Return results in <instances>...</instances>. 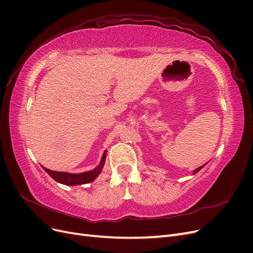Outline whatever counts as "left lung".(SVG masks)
Segmentation results:
<instances>
[{"label":"left lung","instance_id":"obj_1","mask_svg":"<svg viewBox=\"0 0 253 253\" xmlns=\"http://www.w3.org/2000/svg\"><path fill=\"white\" fill-rule=\"evenodd\" d=\"M204 167H205V165H204V166H202V167H200V168H197V169H195V170H194V172H193V174H196V173H197V172H198V171H200V170H202V169H203V168H204Z\"/></svg>","mask_w":253,"mask_h":253}]
</instances>
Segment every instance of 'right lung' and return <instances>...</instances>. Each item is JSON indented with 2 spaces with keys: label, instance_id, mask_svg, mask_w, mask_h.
Returning <instances> with one entry per match:
<instances>
[{
  "label": "right lung",
  "instance_id": "obj_1",
  "mask_svg": "<svg viewBox=\"0 0 253 253\" xmlns=\"http://www.w3.org/2000/svg\"><path fill=\"white\" fill-rule=\"evenodd\" d=\"M105 157H106V151H104V153H103L100 164H99V166H97L94 170L80 173V174H72V173H66V172L52 171V170L46 169V168H44V167H43V169L45 170V172H47V174L50 176L51 178H53L60 183H63V185H66V186L84 185V183L91 182L93 180H95V178L98 177V175L100 174L102 168L104 166Z\"/></svg>",
  "mask_w": 253,
  "mask_h": 253
}]
</instances>
